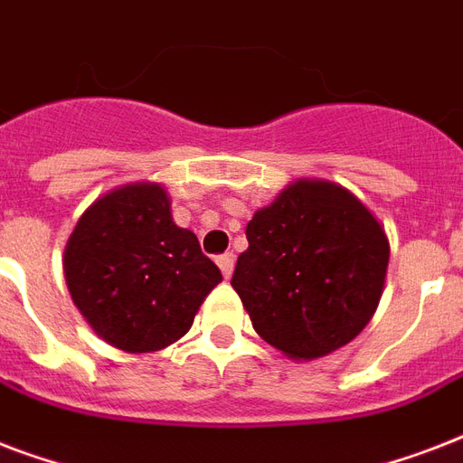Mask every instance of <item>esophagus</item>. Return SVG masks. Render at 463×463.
Listing matches in <instances>:
<instances>
[{"label":"esophagus","instance_id":"obj_1","mask_svg":"<svg viewBox=\"0 0 463 463\" xmlns=\"http://www.w3.org/2000/svg\"><path fill=\"white\" fill-rule=\"evenodd\" d=\"M216 264H218V269L223 271L225 279H231V276H232V267H235V257H232L231 252H225V254H221V257H218Z\"/></svg>","mask_w":463,"mask_h":463}]
</instances>
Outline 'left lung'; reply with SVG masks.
Here are the masks:
<instances>
[{
	"label": "left lung",
	"instance_id": "obj_1",
	"mask_svg": "<svg viewBox=\"0 0 463 463\" xmlns=\"http://www.w3.org/2000/svg\"><path fill=\"white\" fill-rule=\"evenodd\" d=\"M231 286L254 331L290 360L351 344L380 305L389 240L373 211L329 180L290 182L254 211Z\"/></svg>",
	"mask_w": 463,
	"mask_h": 463
}]
</instances>
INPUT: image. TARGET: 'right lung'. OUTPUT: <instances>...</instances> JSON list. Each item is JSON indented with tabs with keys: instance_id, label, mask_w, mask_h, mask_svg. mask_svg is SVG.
Instances as JSON below:
<instances>
[{
	"instance_id": "right-lung-1",
	"label": "right lung",
	"mask_w": 463,
	"mask_h": 463,
	"mask_svg": "<svg viewBox=\"0 0 463 463\" xmlns=\"http://www.w3.org/2000/svg\"><path fill=\"white\" fill-rule=\"evenodd\" d=\"M64 279L90 329L125 353H151L189 331L223 281L158 182H132L83 211L64 247Z\"/></svg>"
}]
</instances>
